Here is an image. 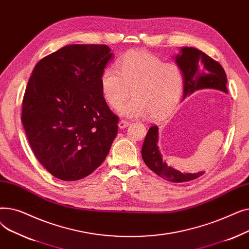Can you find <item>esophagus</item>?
Returning <instances> with one entry per match:
<instances>
[{
	"label": "esophagus",
	"mask_w": 249,
	"mask_h": 249,
	"mask_svg": "<svg viewBox=\"0 0 249 249\" xmlns=\"http://www.w3.org/2000/svg\"><path fill=\"white\" fill-rule=\"evenodd\" d=\"M129 125H130V122H128V121H126V120H121V121L119 122V124H118V126H119L120 129H124V128L128 127Z\"/></svg>",
	"instance_id": "obj_1"
}]
</instances>
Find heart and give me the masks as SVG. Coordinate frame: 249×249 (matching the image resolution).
Listing matches in <instances>:
<instances>
[{
    "label": "heart",
    "mask_w": 249,
    "mask_h": 249,
    "mask_svg": "<svg viewBox=\"0 0 249 249\" xmlns=\"http://www.w3.org/2000/svg\"><path fill=\"white\" fill-rule=\"evenodd\" d=\"M118 71L106 68L101 74L102 95L112 108H118L130 118L149 115L151 120H160L178 106L184 89V74L174 62H163L146 51H132L117 62Z\"/></svg>",
    "instance_id": "heart-1"
}]
</instances>
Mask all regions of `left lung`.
<instances>
[{"instance_id":"1","label":"left lung","mask_w":249,"mask_h":249,"mask_svg":"<svg viewBox=\"0 0 249 249\" xmlns=\"http://www.w3.org/2000/svg\"><path fill=\"white\" fill-rule=\"evenodd\" d=\"M176 61L184 74V98L202 89H215L228 93L227 77L222 65L194 47L181 48ZM159 128L151 126L143 142L141 155L145 164L162 178L174 182H184L201 177L204 173L181 174L162 162L161 154L158 147Z\"/></svg>"}]
</instances>
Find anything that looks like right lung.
I'll return each mask as SVG.
<instances>
[{"label": "right lung", "mask_w": 249, "mask_h": 249, "mask_svg": "<svg viewBox=\"0 0 249 249\" xmlns=\"http://www.w3.org/2000/svg\"><path fill=\"white\" fill-rule=\"evenodd\" d=\"M110 51L105 44L64 46L36 63L26 87L21 120L30 147L59 179L90 175L117 135L119 118L100 84Z\"/></svg>", "instance_id": "right-lung-1"}]
</instances>
